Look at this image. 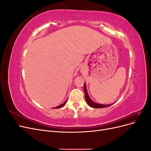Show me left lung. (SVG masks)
<instances>
[{"instance_id": "left-lung-1", "label": "left lung", "mask_w": 151, "mask_h": 151, "mask_svg": "<svg viewBox=\"0 0 151 151\" xmlns=\"http://www.w3.org/2000/svg\"><path fill=\"white\" fill-rule=\"evenodd\" d=\"M84 91L86 101L87 103H88V105H89V106L92 107V108H102L108 107L109 106H111V105H112V104H98V103H94V101H93L91 99V98H89V95L88 94V92H87V89H86V84H84Z\"/></svg>"}]
</instances>
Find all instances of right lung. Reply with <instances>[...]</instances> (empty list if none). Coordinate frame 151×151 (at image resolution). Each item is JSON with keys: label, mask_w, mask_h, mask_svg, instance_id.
Here are the masks:
<instances>
[{"label": "right lung", "mask_w": 151, "mask_h": 151, "mask_svg": "<svg viewBox=\"0 0 151 151\" xmlns=\"http://www.w3.org/2000/svg\"><path fill=\"white\" fill-rule=\"evenodd\" d=\"M67 99L66 100V101L63 103H62V104H60V105H59V106H57V107H55V108H62V107H63V106H64V105L66 104V103H67Z\"/></svg>", "instance_id": "right-lung-1"}]
</instances>
